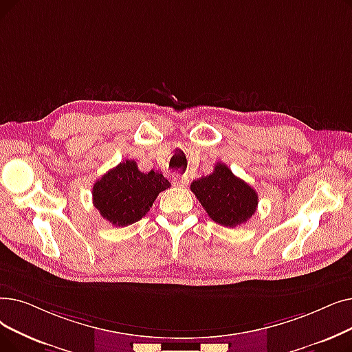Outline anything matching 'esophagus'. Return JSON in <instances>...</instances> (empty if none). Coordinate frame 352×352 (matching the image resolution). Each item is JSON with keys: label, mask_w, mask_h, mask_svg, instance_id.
I'll use <instances>...</instances> for the list:
<instances>
[{"label": "esophagus", "mask_w": 352, "mask_h": 352, "mask_svg": "<svg viewBox=\"0 0 352 352\" xmlns=\"http://www.w3.org/2000/svg\"><path fill=\"white\" fill-rule=\"evenodd\" d=\"M173 181H174V184H175L177 187H182V186H186V182H187V177H186V175H179V174H175V175L173 177Z\"/></svg>", "instance_id": "obj_1"}]
</instances>
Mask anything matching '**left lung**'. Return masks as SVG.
Listing matches in <instances>:
<instances>
[{
    "instance_id": "8db88e82",
    "label": "left lung",
    "mask_w": 352,
    "mask_h": 352,
    "mask_svg": "<svg viewBox=\"0 0 352 352\" xmlns=\"http://www.w3.org/2000/svg\"><path fill=\"white\" fill-rule=\"evenodd\" d=\"M191 191L210 219L224 227L246 223L258 203L257 192L221 162L214 166L212 174L192 181Z\"/></svg>"
}]
</instances>
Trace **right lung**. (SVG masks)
<instances>
[{
  "instance_id": "1",
  "label": "right lung",
  "mask_w": 352,
  "mask_h": 352,
  "mask_svg": "<svg viewBox=\"0 0 352 352\" xmlns=\"http://www.w3.org/2000/svg\"><path fill=\"white\" fill-rule=\"evenodd\" d=\"M171 187L161 173H141L126 160L102 175L94 186V206L113 226L125 227L141 220L161 191Z\"/></svg>"
}]
</instances>
